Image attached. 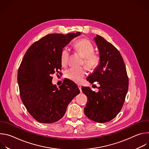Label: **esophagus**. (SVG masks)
Segmentation results:
<instances>
[{
	"label": "esophagus",
	"instance_id": "34e87169",
	"mask_svg": "<svg viewBox=\"0 0 149 149\" xmlns=\"http://www.w3.org/2000/svg\"><path fill=\"white\" fill-rule=\"evenodd\" d=\"M78 87L79 90H80V92L81 93V92H82V90H81V86H80V85H78Z\"/></svg>",
	"mask_w": 149,
	"mask_h": 149
}]
</instances>
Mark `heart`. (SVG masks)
Segmentation results:
<instances>
[{
    "label": "heart",
    "mask_w": 149,
    "mask_h": 149,
    "mask_svg": "<svg viewBox=\"0 0 149 149\" xmlns=\"http://www.w3.org/2000/svg\"><path fill=\"white\" fill-rule=\"evenodd\" d=\"M74 47L75 50L83 56L82 65H86L91 70H95L98 68L101 61L100 55L94 51V46L90 40L85 38L78 39L75 42ZM70 55V51L67 48L63 49L61 51L60 60L63 67L68 65ZM87 74V68L82 67L79 68H70L67 71L66 77L74 82L80 83Z\"/></svg>",
    "instance_id": "obj_1"
}]
</instances>
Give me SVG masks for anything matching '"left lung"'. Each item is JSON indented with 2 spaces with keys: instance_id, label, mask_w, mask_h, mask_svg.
I'll list each match as a JSON object with an SVG mask.
<instances>
[{
  "instance_id": "1",
  "label": "left lung",
  "mask_w": 149,
  "mask_h": 149,
  "mask_svg": "<svg viewBox=\"0 0 149 149\" xmlns=\"http://www.w3.org/2000/svg\"><path fill=\"white\" fill-rule=\"evenodd\" d=\"M101 58L95 72L87 79L91 84L98 82V91L82 87L88 100L84 113L97 123L109 122L117 116L124 104L129 89V77L122 56L118 49L104 38H94Z\"/></svg>"
}]
</instances>
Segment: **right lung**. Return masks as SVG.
I'll return each mask as SVG.
<instances>
[{
	"mask_svg": "<svg viewBox=\"0 0 149 149\" xmlns=\"http://www.w3.org/2000/svg\"><path fill=\"white\" fill-rule=\"evenodd\" d=\"M79 35L51 33L42 37L28 48L20 63L17 72L20 96L27 111L39 123L59 120L80 93L69 79L63 80L59 88L52 84V75L61 70V51Z\"/></svg>",
	"mask_w": 149,
	"mask_h": 149,
	"instance_id": "right-lung-1",
	"label": "right lung"
}]
</instances>
